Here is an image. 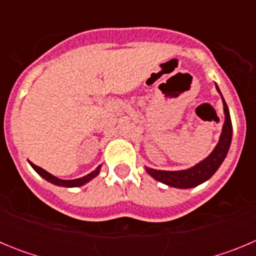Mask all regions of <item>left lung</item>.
I'll return each mask as SVG.
<instances>
[{
  "mask_svg": "<svg viewBox=\"0 0 256 256\" xmlns=\"http://www.w3.org/2000/svg\"><path fill=\"white\" fill-rule=\"evenodd\" d=\"M216 91L219 92L223 102V112H224V123L222 128V133L219 136V141L214 150L201 160L196 165L188 169H182V170H158V169L144 166L146 172L150 174L154 180H159L169 187H176V188H194L201 183L206 182L209 178L212 177V174L218 170V168L224 162L230 150V141H232V122H230V115L228 106L226 104L224 98L222 96L219 87L216 84Z\"/></svg>",
  "mask_w": 256,
  "mask_h": 256,
  "instance_id": "1",
  "label": "left lung"
}]
</instances>
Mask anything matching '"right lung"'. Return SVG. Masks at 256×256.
I'll use <instances>...</instances> for the list:
<instances>
[{
	"instance_id": "obj_1",
	"label": "right lung",
	"mask_w": 256,
	"mask_h": 256,
	"mask_svg": "<svg viewBox=\"0 0 256 256\" xmlns=\"http://www.w3.org/2000/svg\"><path fill=\"white\" fill-rule=\"evenodd\" d=\"M29 164H30L32 168L34 169V170L40 174V177L44 178L47 182L52 183V184H56V186H60V187H80V186H83V184L88 183L90 180H94V178H96L97 176L100 174V170H101V165H98V166H97L94 172H91V173L87 174V176H84V177L76 178V180H60V178L55 177V176H52L51 173L46 172L44 169L40 168V166L34 165L32 162H29Z\"/></svg>"
}]
</instances>
